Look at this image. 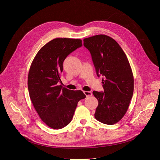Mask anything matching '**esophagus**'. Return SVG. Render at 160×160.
<instances>
[{
  "mask_svg": "<svg viewBox=\"0 0 160 160\" xmlns=\"http://www.w3.org/2000/svg\"><path fill=\"white\" fill-rule=\"evenodd\" d=\"M83 93L86 96L87 98L91 96H92V93L91 92H90V91H84Z\"/></svg>",
  "mask_w": 160,
  "mask_h": 160,
  "instance_id": "obj_1",
  "label": "esophagus"
}]
</instances>
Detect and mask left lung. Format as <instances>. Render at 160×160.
<instances>
[{
	"mask_svg": "<svg viewBox=\"0 0 160 160\" xmlns=\"http://www.w3.org/2000/svg\"><path fill=\"white\" fill-rule=\"evenodd\" d=\"M98 77L102 75L104 92L93 91L98 100L94 117L113 125L125 115L133 92V76L128 60L120 45L111 37L97 35L83 39Z\"/></svg>",
	"mask_w": 160,
	"mask_h": 160,
	"instance_id": "obj_1",
	"label": "left lung"
}]
</instances>
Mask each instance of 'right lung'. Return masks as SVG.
I'll list each match as a JSON object with an SVG mask.
<instances>
[{
  "mask_svg": "<svg viewBox=\"0 0 160 160\" xmlns=\"http://www.w3.org/2000/svg\"><path fill=\"white\" fill-rule=\"evenodd\" d=\"M82 46L80 39L54 38L38 51L31 64L28 77L30 99L41 120L53 129L69 124L78 102L86 97L81 90L58 85L63 61Z\"/></svg>",
  "mask_w": 160,
  "mask_h": 160,
  "instance_id": "add662e5",
  "label": "right lung"
}]
</instances>
